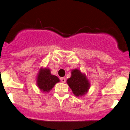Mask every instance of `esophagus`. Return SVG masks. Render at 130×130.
<instances>
[{"label":"esophagus","mask_w":130,"mask_h":130,"mask_svg":"<svg viewBox=\"0 0 130 130\" xmlns=\"http://www.w3.org/2000/svg\"><path fill=\"white\" fill-rule=\"evenodd\" d=\"M60 80H61V82H62V83H65V81H66V79H65V77H61Z\"/></svg>","instance_id":"obj_1"}]
</instances>
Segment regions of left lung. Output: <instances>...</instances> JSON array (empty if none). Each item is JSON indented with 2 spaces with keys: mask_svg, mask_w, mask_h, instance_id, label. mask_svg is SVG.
<instances>
[{
  "mask_svg": "<svg viewBox=\"0 0 130 130\" xmlns=\"http://www.w3.org/2000/svg\"><path fill=\"white\" fill-rule=\"evenodd\" d=\"M71 76L67 80L73 93L76 96H82L87 93L90 88V82L86 74L78 69L71 70Z\"/></svg>",
  "mask_w": 130,
  "mask_h": 130,
  "instance_id": "8db88e82",
  "label": "left lung"
}]
</instances>
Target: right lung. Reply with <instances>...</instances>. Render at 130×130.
<instances>
[{
  "label": "right lung",
  "mask_w": 130,
  "mask_h": 130,
  "mask_svg": "<svg viewBox=\"0 0 130 130\" xmlns=\"http://www.w3.org/2000/svg\"><path fill=\"white\" fill-rule=\"evenodd\" d=\"M60 81L57 76L51 73L49 68H41L37 77V84L43 92H49L56 83Z\"/></svg>",
  "instance_id": "1"
}]
</instances>
